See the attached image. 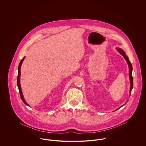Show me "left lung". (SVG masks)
<instances>
[{
    "label": "left lung",
    "mask_w": 146,
    "mask_h": 146,
    "mask_svg": "<svg viewBox=\"0 0 146 146\" xmlns=\"http://www.w3.org/2000/svg\"><path fill=\"white\" fill-rule=\"evenodd\" d=\"M116 49L117 50V51L124 57V58H125L126 62L127 63L128 66H129V79H130V94H131V90H132V89H133V77H132V71H133V67H132V65H131V63L130 62L129 60V58L127 57V56L125 54V52L123 50L121 49V48H116ZM125 104L124 105H123L122 106L120 107L119 108H118L117 109L115 110V111L119 110V108H120L121 107H123V106H124Z\"/></svg>",
    "instance_id": "obj_1"
}]
</instances>
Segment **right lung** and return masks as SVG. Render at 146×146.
<instances>
[{
	"mask_svg": "<svg viewBox=\"0 0 146 146\" xmlns=\"http://www.w3.org/2000/svg\"><path fill=\"white\" fill-rule=\"evenodd\" d=\"M25 57H24L22 60H21L20 62L19 63V68H18V76H17V86H18V88H19V92H20V97H21V100L23 102V103L25 104H26L27 106H29V105L27 104V102H26L24 97H23V96L22 94V89H21V85H20V76H21V66H22V64L23 63V60H25Z\"/></svg>",
	"mask_w": 146,
	"mask_h": 146,
	"instance_id": "add662e5",
	"label": "right lung"
}]
</instances>
